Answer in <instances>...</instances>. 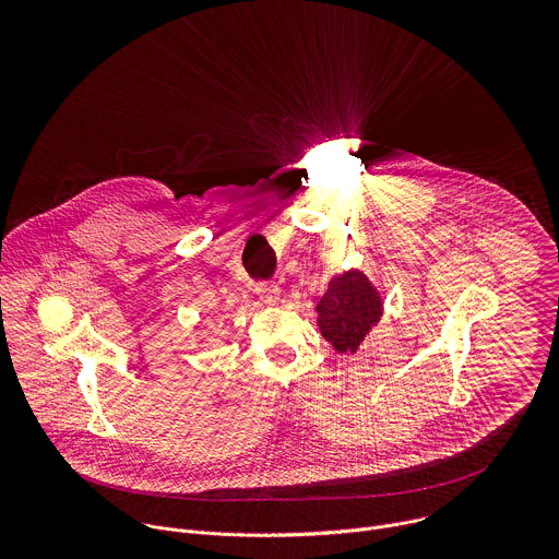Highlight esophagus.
<instances>
[{
	"mask_svg": "<svg viewBox=\"0 0 559 559\" xmlns=\"http://www.w3.org/2000/svg\"><path fill=\"white\" fill-rule=\"evenodd\" d=\"M257 294L261 296V300H265L270 305H278L281 302V289L276 285H259Z\"/></svg>",
	"mask_w": 559,
	"mask_h": 559,
	"instance_id": "1",
	"label": "esophagus"
}]
</instances>
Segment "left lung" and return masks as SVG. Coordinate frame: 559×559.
Wrapping results in <instances>:
<instances>
[{
    "mask_svg": "<svg viewBox=\"0 0 559 559\" xmlns=\"http://www.w3.org/2000/svg\"><path fill=\"white\" fill-rule=\"evenodd\" d=\"M384 300L369 276L356 267L330 278L316 302V325L338 354H356L367 334L380 323Z\"/></svg>",
    "mask_w": 559,
    "mask_h": 559,
    "instance_id": "8db88e82",
    "label": "left lung"
}]
</instances>
